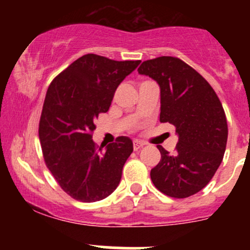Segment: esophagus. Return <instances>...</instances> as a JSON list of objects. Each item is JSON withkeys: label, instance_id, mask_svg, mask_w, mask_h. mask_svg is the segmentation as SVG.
Masks as SVG:
<instances>
[{"label": "esophagus", "instance_id": "1", "mask_svg": "<svg viewBox=\"0 0 250 250\" xmlns=\"http://www.w3.org/2000/svg\"><path fill=\"white\" fill-rule=\"evenodd\" d=\"M143 146H145V143L141 142V141H134V142H133V148H134V150H139V149L142 148Z\"/></svg>", "mask_w": 250, "mask_h": 250}]
</instances>
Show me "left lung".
<instances>
[{"label": "left lung", "instance_id": "obj_1", "mask_svg": "<svg viewBox=\"0 0 250 250\" xmlns=\"http://www.w3.org/2000/svg\"><path fill=\"white\" fill-rule=\"evenodd\" d=\"M137 70L159 83L160 121L179 135L174 154L157 146L161 160L151 181L167 196L186 199L205 188L222 162L228 139L222 103L207 80L179 57L147 60Z\"/></svg>", "mask_w": 250, "mask_h": 250}]
</instances>
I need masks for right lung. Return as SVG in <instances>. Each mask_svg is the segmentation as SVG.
<instances>
[{
	"instance_id": "right-lung-1",
	"label": "right lung",
	"mask_w": 250,
	"mask_h": 250,
	"mask_svg": "<svg viewBox=\"0 0 250 250\" xmlns=\"http://www.w3.org/2000/svg\"><path fill=\"white\" fill-rule=\"evenodd\" d=\"M141 61H114L87 54L60 73L48 87L39 125L45 166L59 186L81 202L109 196L122 176L133 142L120 136L99 147L95 120L107 113L116 88Z\"/></svg>"
}]
</instances>
